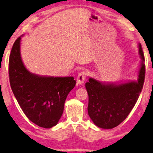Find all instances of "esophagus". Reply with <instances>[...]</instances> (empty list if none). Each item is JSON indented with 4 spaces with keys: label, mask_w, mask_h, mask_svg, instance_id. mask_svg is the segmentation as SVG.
<instances>
[{
    "label": "esophagus",
    "mask_w": 153,
    "mask_h": 153,
    "mask_svg": "<svg viewBox=\"0 0 153 153\" xmlns=\"http://www.w3.org/2000/svg\"><path fill=\"white\" fill-rule=\"evenodd\" d=\"M87 73L85 72H81L77 76V83L79 84H82L87 78Z\"/></svg>",
    "instance_id": "esophagus-1"
}]
</instances>
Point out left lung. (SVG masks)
Listing matches in <instances>:
<instances>
[{"mask_svg":"<svg viewBox=\"0 0 153 153\" xmlns=\"http://www.w3.org/2000/svg\"><path fill=\"white\" fill-rule=\"evenodd\" d=\"M141 59L137 82L122 84H104L92 78L85 83L89 101L88 114L99 128L111 129L125 120L135 105L143 88L146 67L141 45H139Z\"/></svg>","mask_w":153,"mask_h":153,"instance_id":"left-lung-1","label":"left lung"}]
</instances>
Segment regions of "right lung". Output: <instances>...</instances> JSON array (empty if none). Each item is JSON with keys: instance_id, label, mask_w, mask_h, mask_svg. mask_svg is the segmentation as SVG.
Returning <instances> with one entry per match:
<instances>
[{"instance_id": "obj_1", "label": "right lung", "mask_w": 153, "mask_h": 153, "mask_svg": "<svg viewBox=\"0 0 153 153\" xmlns=\"http://www.w3.org/2000/svg\"><path fill=\"white\" fill-rule=\"evenodd\" d=\"M20 36L12 46L9 76L12 92L27 118L44 128L56 126L68 94L76 85L74 77L40 76L26 69L21 60Z\"/></svg>"}]
</instances>
